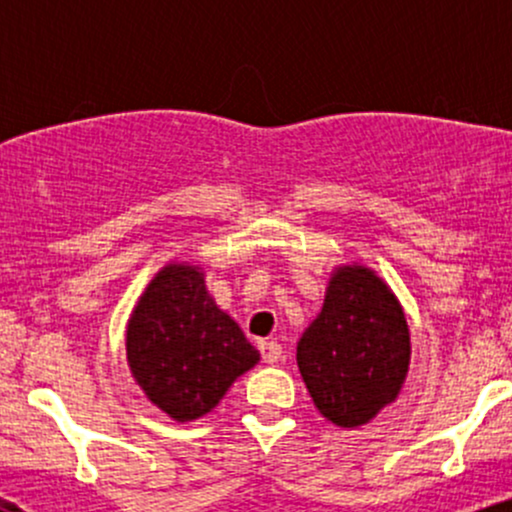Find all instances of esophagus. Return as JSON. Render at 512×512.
I'll return each mask as SVG.
<instances>
[{"instance_id":"1","label":"esophagus","mask_w":512,"mask_h":512,"mask_svg":"<svg viewBox=\"0 0 512 512\" xmlns=\"http://www.w3.org/2000/svg\"><path fill=\"white\" fill-rule=\"evenodd\" d=\"M260 354L264 363H276L281 358V344L276 342H260Z\"/></svg>"}]
</instances>
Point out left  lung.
Segmentation results:
<instances>
[{
  "instance_id": "obj_1",
  "label": "left lung",
  "mask_w": 512,
  "mask_h": 512,
  "mask_svg": "<svg viewBox=\"0 0 512 512\" xmlns=\"http://www.w3.org/2000/svg\"><path fill=\"white\" fill-rule=\"evenodd\" d=\"M409 354V327L397 298L370 269L354 264L332 276L296 358L320 414L354 428L399 395Z\"/></svg>"
}]
</instances>
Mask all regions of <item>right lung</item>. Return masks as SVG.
<instances>
[{
  "label": "right lung",
  "mask_w": 512,
  "mask_h": 512,
  "mask_svg": "<svg viewBox=\"0 0 512 512\" xmlns=\"http://www.w3.org/2000/svg\"><path fill=\"white\" fill-rule=\"evenodd\" d=\"M127 361L144 395L170 419L192 421L226 395L238 375L260 361L190 264L154 276L127 325Z\"/></svg>",
  "instance_id": "1"
}]
</instances>
